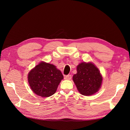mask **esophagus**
Masks as SVG:
<instances>
[{
	"mask_svg": "<svg viewBox=\"0 0 130 130\" xmlns=\"http://www.w3.org/2000/svg\"><path fill=\"white\" fill-rule=\"evenodd\" d=\"M64 78L66 80H70L72 78V75H65Z\"/></svg>",
	"mask_w": 130,
	"mask_h": 130,
	"instance_id": "1",
	"label": "esophagus"
}]
</instances>
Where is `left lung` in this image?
I'll list each match as a JSON object with an SVG mask.
<instances>
[{"instance_id": "8db88e82", "label": "left lung", "mask_w": 130, "mask_h": 130, "mask_svg": "<svg viewBox=\"0 0 130 130\" xmlns=\"http://www.w3.org/2000/svg\"><path fill=\"white\" fill-rule=\"evenodd\" d=\"M73 80L81 94L89 96L99 90L102 84V77L99 69L92 63L82 62L77 67V73Z\"/></svg>"}]
</instances>
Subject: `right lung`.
<instances>
[{"instance_id": "right-lung-1", "label": "right lung", "mask_w": 130, "mask_h": 130, "mask_svg": "<svg viewBox=\"0 0 130 130\" xmlns=\"http://www.w3.org/2000/svg\"><path fill=\"white\" fill-rule=\"evenodd\" d=\"M63 76L52 64L41 62L28 74V81L32 91L42 97L52 96L56 92Z\"/></svg>"}]
</instances>
